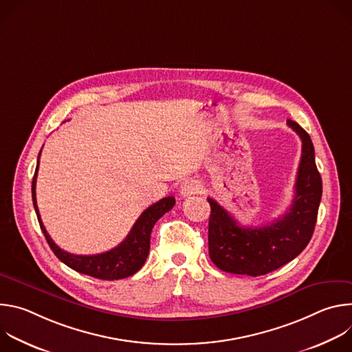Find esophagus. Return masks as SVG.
<instances>
[{
	"label": "esophagus",
	"mask_w": 352,
	"mask_h": 352,
	"mask_svg": "<svg viewBox=\"0 0 352 352\" xmlns=\"http://www.w3.org/2000/svg\"><path fill=\"white\" fill-rule=\"evenodd\" d=\"M200 189H202V185H200V182H197L196 179H185L181 182V186H179V196L182 197H188L190 195H195L197 192H200Z\"/></svg>",
	"instance_id": "esophagus-1"
}]
</instances>
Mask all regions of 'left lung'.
Segmentation results:
<instances>
[{
	"instance_id": "left-lung-1",
	"label": "left lung",
	"mask_w": 352,
	"mask_h": 352,
	"mask_svg": "<svg viewBox=\"0 0 352 352\" xmlns=\"http://www.w3.org/2000/svg\"><path fill=\"white\" fill-rule=\"evenodd\" d=\"M302 140L295 195L288 210L262 227H242L214 199L210 204L209 255L223 272L263 276L295 259L309 243L322 199V177L315 163L311 136L295 121L287 120Z\"/></svg>"
}]
</instances>
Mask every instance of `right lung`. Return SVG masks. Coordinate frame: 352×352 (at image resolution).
Listing matches in <instances>:
<instances>
[{
	"mask_svg": "<svg viewBox=\"0 0 352 352\" xmlns=\"http://www.w3.org/2000/svg\"><path fill=\"white\" fill-rule=\"evenodd\" d=\"M40 157V153H38ZM37 168L38 162L36 167V173L32 181V199L33 206L37 214V220L40 224V228L50 245L54 255L65 263L68 267L74 269L75 272L83 273L86 276H91L100 280H120L129 277L135 274L146 262V258L148 255L150 249V234L156 224V221L164 216V213L170 212L173 206L175 205V199L173 196L163 197L155 205L148 206L136 220L132 230L126 235V238L116 248L103 254L97 255H74L68 254L63 250L60 246L56 245V242L52 239L45 231L37 202H36V177H37Z\"/></svg>",
	"mask_w": 352,
	"mask_h": 352,
	"instance_id": "1",
	"label": "right lung"
}]
</instances>
